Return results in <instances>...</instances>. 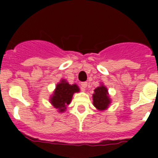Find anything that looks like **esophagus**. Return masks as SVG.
I'll return each instance as SVG.
<instances>
[{"label":"esophagus","instance_id":"1","mask_svg":"<svg viewBox=\"0 0 158 158\" xmlns=\"http://www.w3.org/2000/svg\"><path fill=\"white\" fill-rule=\"evenodd\" d=\"M87 85H88V83H87V82H82V83H81L82 90H84V89H86Z\"/></svg>","mask_w":158,"mask_h":158}]
</instances>
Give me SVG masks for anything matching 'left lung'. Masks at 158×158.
I'll return each instance as SVG.
<instances>
[{
  "mask_svg": "<svg viewBox=\"0 0 158 158\" xmlns=\"http://www.w3.org/2000/svg\"><path fill=\"white\" fill-rule=\"evenodd\" d=\"M107 94V89L106 87H104L103 85L98 87L94 90V94L93 95L94 106L100 110L106 109L110 102Z\"/></svg>",
  "mask_w": 158,
  "mask_h": 158,
  "instance_id": "8db88e82",
  "label": "left lung"
}]
</instances>
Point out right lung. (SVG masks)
Listing matches in <instances>:
<instances>
[{
	"instance_id": "obj_1",
	"label": "right lung",
	"mask_w": 158,
	"mask_h": 158,
	"mask_svg": "<svg viewBox=\"0 0 158 158\" xmlns=\"http://www.w3.org/2000/svg\"><path fill=\"white\" fill-rule=\"evenodd\" d=\"M79 87L76 84L70 85L65 80H61L56 85L54 95L51 98V103L59 110L60 112L64 111L66 106L69 104L72 99V96L74 93L79 92Z\"/></svg>"
}]
</instances>
